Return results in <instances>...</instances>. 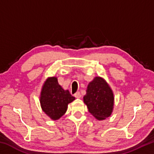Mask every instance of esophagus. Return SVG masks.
<instances>
[{"instance_id": "obj_1", "label": "esophagus", "mask_w": 154, "mask_h": 154, "mask_svg": "<svg viewBox=\"0 0 154 154\" xmlns=\"http://www.w3.org/2000/svg\"><path fill=\"white\" fill-rule=\"evenodd\" d=\"M74 96H75V98H81V96H82V94H81V93L79 92H76V93L75 94Z\"/></svg>"}]
</instances>
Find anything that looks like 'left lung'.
I'll use <instances>...</instances> for the list:
<instances>
[{"instance_id": "8db88e82", "label": "left lung", "mask_w": 154, "mask_h": 154, "mask_svg": "<svg viewBox=\"0 0 154 154\" xmlns=\"http://www.w3.org/2000/svg\"><path fill=\"white\" fill-rule=\"evenodd\" d=\"M83 101L88 111L98 120H103L111 116L114 98L112 90L101 77H96L88 84Z\"/></svg>"}]
</instances>
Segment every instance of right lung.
<instances>
[{"instance_id": "1", "label": "right lung", "mask_w": 154, "mask_h": 154, "mask_svg": "<svg viewBox=\"0 0 154 154\" xmlns=\"http://www.w3.org/2000/svg\"><path fill=\"white\" fill-rule=\"evenodd\" d=\"M69 90L59 85L56 77L48 78L41 94V105L43 111L51 119L56 120L66 113L68 104L75 100Z\"/></svg>"}]
</instances>
